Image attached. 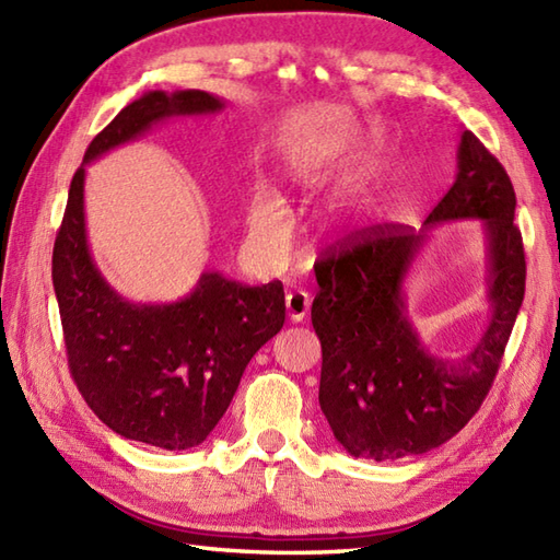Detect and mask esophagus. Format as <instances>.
<instances>
[{"instance_id": "esophagus-1", "label": "esophagus", "mask_w": 560, "mask_h": 560, "mask_svg": "<svg viewBox=\"0 0 560 560\" xmlns=\"http://www.w3.org/2000/svg\"><path fill=\"white\" fill-rule=\"evenodd\" d=\"M311 293L305 291H293L287 295V313L291 317V323H303L307 311H311Z\"/></svg>"}]
</instances>
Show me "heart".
Returning <instances> with one entry per match:
<instances>
[{
	"label": "heart",
	"mask_w": 560,
	"mask_h": 560,
	"mask_svg": "<svg viewBox=\"0 0 560 560\" xmlns=\"http://www.w3.org/2000/svg\"><path fill=\"white\" fill-rule=\"evenodd\" d=\"M247 233L261 249H279L287 245L291 231L289 209L283 205V197L269 185H261L253 201L247 205Z\"/></svg>",
	"instance_id": "heart-1"
}]
</instances>
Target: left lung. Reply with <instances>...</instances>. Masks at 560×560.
<instances>
[{"label": "left lung", "mask_w": 560, "mask_h": 560, "mask_svg": "<svg viewBox=\"0 0 560 560\" xmlns=\"http://www.w3.org/2000/svg\"><path fill=\"white\" fill-rule=\"evenodd\" d=\"M505 168L469 129L457 175L421 231L375 229L315 265L313 327L323 347L319 409L353 457L399 459L440 447L479 411L525 299V247ZM481 220L490 257L482 339L457 360L430 353L406 315L402 281L435 224Z\"/></svg>", "instance_id": "left-lung-1"}]
</instances>
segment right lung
Instances as JSON below:
<instances>
[{
	"label": "right lung",
	"instance_id": "1",
	"mask_svg": "<svg viewBox=\"0 0 560 560\" xmlns=\"http://www.w3.org/2000/svg\"><path fill=\"white\" fill-rule=\"evenodd\" d=\"M223 108L213 93L187 89L149 91L117 113L71 177L52 253L69 371L81 397L117 435L163 450L195 447L217 428L249 359L283 327V287H243L205 271L175 303L127 301L91 257L86 165L171 117Z\"/></svg>",
	"mask_w": 560,
	"mask_h": 560
}]
</instances>
